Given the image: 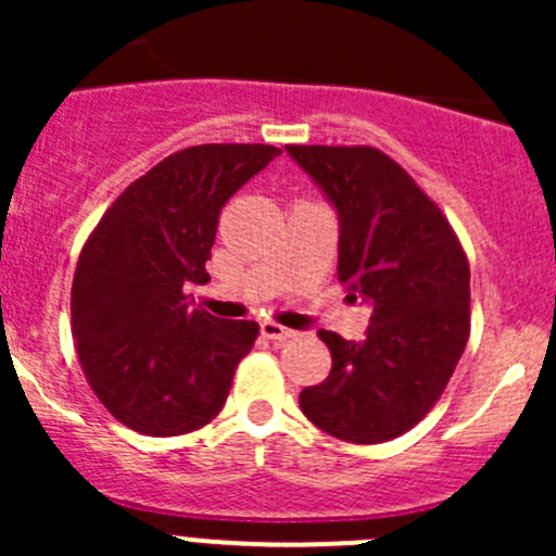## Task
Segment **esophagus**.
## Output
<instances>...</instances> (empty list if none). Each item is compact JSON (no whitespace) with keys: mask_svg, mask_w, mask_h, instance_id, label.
Instances as JSON below:
<instances>
[{"mask_svg":"<svg viewBox=\"0 0 556 556\" xmlns=\"http://www.w3.org/2000/svg\"><path fill=\"white\" fill-rule=\"evenodd\" d=\"M261 336L268 341H285L293 336V330L282 328V325H277V323H261Z\"/></svg>","mask_w":556,"mask_h":556,"instance_id":"34e87169","label":"esophagus"}]
</instances>
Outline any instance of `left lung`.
Returning <instances> with one entry per match:
<instances>
[{
  "label": "left lung",
  "instance_id": "obj_1",
  "mask_svg": "<svg viewBox=\"0 0 556 556\" xmlns=\"http://www.w3.org/2000/svg\"><path fill=\"white\" fill-rule=\"evenodd\" d=\"M339 215V279L371 306L366 339L319 330L333 366L301 412L350 444L412 430L444 392L470 333V268L439 206L377 148L288 144Z\"/></svg>",
  "mask_w": 556,
  "mask_h": 556
}]
</instances>
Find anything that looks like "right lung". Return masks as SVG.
<instances>
[{"label":"right lung","mask_w":556,"mask_h":556,"mask_svg":"<svg viewBox=\"0 0 556 556\" xmlns=\"http://www.w3.org/2000/svg\"><path fill=\"white\" fill-rule=\"evenodd\" d=\"M271 144H195L128 185L77 261L72 336L88 384L137 433L182 435L220 414L252 319L195 309L185 290L210 279L217 217Z\"/></svg>","instance_id":"obj_1"}]
</instances>
